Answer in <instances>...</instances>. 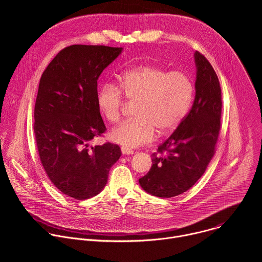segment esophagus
Instances as JSON below:
<instances>
[{"mask_svg":"<svg viewBox=\"0 0 262 262\" xmlns=\"http://www.w3.org/2000/svg\"><path fill=\"white\" fill-rule=\"evenodd\" d=\"M121 152H122V155H125V156L134 155V150H132V149L126 148V147H121Z\"/></svg>","mask_w":262,"mask_h":262,"instance_id":"esophagus-1","label":"esophagus"}]
</instances>
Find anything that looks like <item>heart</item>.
<instances>
[{"label":"heart","mask_w":262,"mask_h":262,"mask_svg":"<svg viewBox=\"0 0 262 262\" xmlns=\"http://www.w3.org/2000/svg\"><path fill=\"white\" fill-rule=\"evenodd\" d=\"M119 86L102 84L96 102L102 117L115 123L119 120L123 96L138 101L137 118L123 122L110 133V139L126 148H137L151 142L156 129L160 134L174 130L188 114L193 101L194 88L191 80L180 71H170L155 66L141 65L124 71Z\"/></svg>","instance_id":"b5f03b06"}]
</instances>
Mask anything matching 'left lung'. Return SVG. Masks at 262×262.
I'll use <instances>...</instances> for the list:
<instances>
[{
  "instance_id": "8db88e82",
  "label": "left lung",
  "mask_w": 262,
  "mask_h": 262,
  "mask_svg": "<svg viewBox=\"0 0 262 262\" xmlns=\"http://www.w3.org/2000/svg\"><path fill=\"white\" fill-rule=\"evenodd\" d=\"M194 59L196 95L192 108L159 146L150 170L139 179L142 189L157 197H175L192 188L214 154L221 125V87L207 59L199 52H195Z\"/></svg>"
}]
</instances>
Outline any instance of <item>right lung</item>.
<instances>
[{"mask_svg":"<svg viewBox=\"0 0 262 262\" xmlns=\"http://www.w3.org/2000/svg\"><path fill=\"white\" fill-rule=\"evenodd\" d=\"M122 48L70 46L49 64L38 86L34 133L41 164L56 188L77 200L99 194L121 157L116 144L90 145L105 130L97 80Z\"/></svg>","mask_w":262,"mask_h":262,"instance_id":"1","label":"right lung"}]
</instances>
